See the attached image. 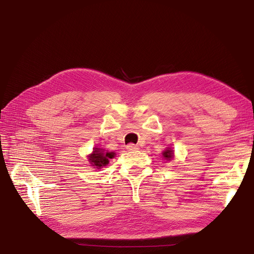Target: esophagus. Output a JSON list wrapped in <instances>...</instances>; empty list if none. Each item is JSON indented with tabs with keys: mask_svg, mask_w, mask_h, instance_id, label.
<instances>
[{
	"mask_svg": "<svg viewBox=\"0 0 254 254\" xmlns=\"http://www.w3.org/2000/svg\"><path fill=\"white\" fill-rule=\"evenodd\" d=\"M126 148H127V150L133 151V150H137V149H139V146L135 145V144H128V145L126 146Z\"/></svg>",
	"mask_w": 254,
	"mask_h": 254,
	"instance_id": "esophagus-1",
	"label": "esophagus"
}]
</instances>
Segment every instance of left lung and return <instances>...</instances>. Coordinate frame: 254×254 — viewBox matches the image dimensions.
I'll list each match as a JSON object with an SVG mask.
<instances>
[{"instance_id":"8db88e82","label":"left lung","mask_w":254,"mask_h":254,"mask_svg":"<svg viewBox=\"0 0 254 254\" xmlns=\"http://www.w3.org/2000/svg\"><path fill=\"white\" fill-rule=\"evenodd\" d=\"M163 156H164V158H165V159H167V160H170V159H172V158L174 157V153H173V150H171L170 148H168L167 150H165V151L163 152Z\"/></svg>"}]
</instances>
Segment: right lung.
Here are the masks:
<instances>
[{"instance_id": "right-lung-1", "label": "right lung", "mask_w": 254, "mask_h": 254, "mask_svg": "<svg viewBox=\"0 0 254 254\" xmlns=\"http://www.w3.org/2000/svg\"><path fill=\"white\" fill-rule=\"evenodd\" d=\"M114 157V152H105L101 148H95L93 153L89 157L91 164L97 166V168L103 167L109 163V159Z\"/></svg>"}]
</instances>
